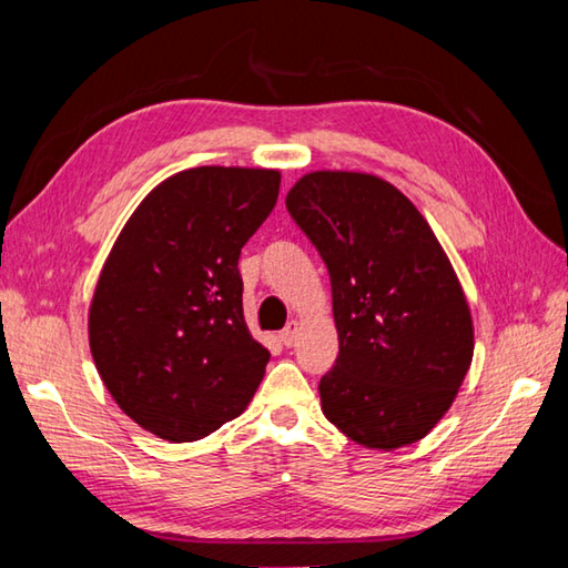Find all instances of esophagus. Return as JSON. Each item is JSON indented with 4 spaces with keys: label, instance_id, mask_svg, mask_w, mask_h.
I'll return each instance as SVG.
<instances>
[{
    "label": "esophagus",
    "instance_id": "obj_1",
    "mask_svg": "<svg viewBox=\"0 0 568 568\" xmlns=\"http://www.w3.org/2000/svg\"><path fill=\"white\" fill-rule=\"evenodd\" d=\"M295 339H297V320H291L285 324V329L281 332V342L285 346H295Z\"/></svg>",
    "mask_w": 568,
    "mask_h": 568
}]
</instances>
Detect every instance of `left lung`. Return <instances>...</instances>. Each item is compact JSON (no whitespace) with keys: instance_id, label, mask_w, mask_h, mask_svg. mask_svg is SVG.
<instances>
[{"instance_id":"1","label":"left lung","mask_w":568,"mask_h":568,"mask_svg":"<svg viewBox=\"0 0 568 568\" xmlns=\"http://www.w3.org/2000/svg\"><path fill=\"white\" fill-rule=\"evenodd\" d=\"M285 207L332 281L339 356L320 381L324 417L368 449L427 437L474 358V320L439 239L371 173H305Z\"/></svg>"}]
</instances>
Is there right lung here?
<instances>
[{
  "mask_svg": "<svg viewBox=\"0 0 568 568\" xmlns=\"http://www.w3.org/2000/svg\"><path fill=\"white\" fill-rule=\"evenodd\" d=\"M277 190L275 168L180 171L141 200L102 265L88 315L94 366L155 437H207L258 390L271 352L246 327L239 253Z\"/></svg>",
  "mask_w": 568,
  "mask_h": 568,
  "instance_id": "obj_1",
  "label": "right lung"
}]
</instances>
